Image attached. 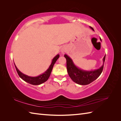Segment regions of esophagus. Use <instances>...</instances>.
I'll use <instances>...</instances> for the list:
<instances>
[{"label":"esophagus","instance_id":"obj_1","mask_svg":"<svg viewBox=\"0 0 121 121\" xmlns=\"http://www.w3.org/2000/svg\"><path fill=\"white\" fill-rule=\"evenodd\" d=\"M65 52V46L61 47V48L60 49V52L61 54H64Z\"/></svg>","mask_w":121,"mask_h":121}]
</instances>
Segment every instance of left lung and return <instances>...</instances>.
Instances as JSON below:
<instances>
[{"label":"left lung","mask_w":121,"mask_h":121,"mask_svg":"<svg viewBox=\"0 0 121 121\" xmlns=\"http://www.w3.org/2000/svg\"><path fill=\"white\" fill-rule=\"evenodd\" d=\"M89 27L94 31L93 28ZM100 40L101 41L100 38ZM64 56L67 60V69L69 77L74 82L81 85H88L95 80L100 75L103 70L105 58V55L103 58V65L99 69L94 70L86 71L76 66L72 58L67 54H65Z\"/></svg>","instance_id":"8db88e82"}]
</instances>
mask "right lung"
Returning <instances> with one entry per match:
<instances>
[{"label":"right lung","mask_w":121,"mask_h":121,"mask_svg":"<svg viewBox=\"0 0 121 121\" xmlns=\"http://www.w3.org/2000/svg\"><path fill=\"white\" fill-rule=\"evenodd\" d=\"M59 57L60 54H57L56 56L53 57L52 60V63H51L49 68L47 69V70L43 73H42V74L36 77L29 76L28 75L23 74V73H22L20 71H19V69L17 68L14 63V65H15V68L16 69L17 74L22 79H23L25 82H26L30 84H32V85H40V84H41L43 83H44L48 79L51 74V73H52V70L53 65L54 64L56 63V61L58 58H59Z\"/></svg>","instance_id":"right-lung-1"}]
</instances>
